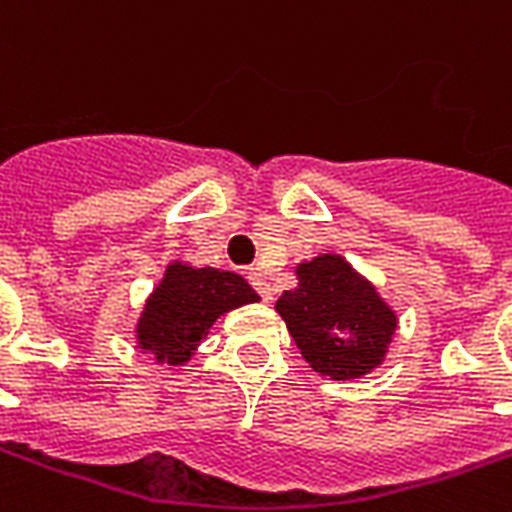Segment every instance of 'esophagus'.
<instances>
[{"mask_svg": "<svg viewBox=\"0 0 512 512\" xmlns=\"http://www.w3.org/2000/svg\"><path fill=\"white\" fill-rule=\"evenodd\" d=\"M247 278H249V284L255 286L257 292H260V297H263L265 302H270V299H273V286H270L268 276H265L263 270H260V268H249L247 270Z\"/></svg>", "mask_w": 512, "mask_h": 512, "instance_id": "esophagus-1", "label": "esophagus"}]
</instances>
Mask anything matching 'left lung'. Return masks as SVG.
I'll return each instance as SVG.
<instances>
[{
    "label": "left lung",
    "instance_id": "8db88e82",
    "mask_svg": "<svg viewBox=\"0 0 512 512\" xmlns=\"http://www.w3.org/2000/svg\"><path fill=\"white\" fill-rule=\"evenodd\" d=\"M294 276L276 313L315 373L352 381L384 363L400 318L371 278L334 252L297 263Z\"/></svg>",
    "mask_w": 512,
    "mask_h": 512
}]
</instances>
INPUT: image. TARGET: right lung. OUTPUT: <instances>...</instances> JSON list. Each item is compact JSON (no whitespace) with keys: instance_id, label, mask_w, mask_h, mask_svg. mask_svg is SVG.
Segmentation results:
<instances>
[{"instance_id":"add662e5","label":"right lung","mask_w":512,"mask_h":512,"mask_svg":"<svg viewBox=\"0 0 512 512\" xmlns=\"http://www.w3.org/2000/svg\"><path fill=\"white\" fill-rule=\"evenodd\" d=\"M257 299L260 294L234 270L173 260L144 302L134 331L136 347L155 355L160 365H186L220 315Z\"/></svg>"}]
</instances>
